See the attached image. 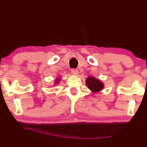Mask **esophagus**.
I'll return each instance as SVG.
<instances>
[{"label":"esophagus","mask_w":147,"mask_h":147,"mask_svg":"<svg viewBox=\"0 0 147 147\" xmlns=\"http://www.w3.org/2000/svg\"><path fill=\"white\" fill-rule=\"evenodd\" d=\"M71 72L73 75H77L79 74L78 70H76V69H72V70H71Z\"/></svg>","instance_id":"34e87169"}]
</instances>
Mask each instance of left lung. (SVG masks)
Wrapping results in <instances>:
<instances>
[{
	"label": "left lung",
	"instance_id": "8db88e82",
	"mask_svg": "<svg viewBox=\"0 0 147 147\" xmlns=\"http://www.w3.org/2000/svg\"><path fill=\"white\" fill-rule=\"evenodd\" d=\"M86 84L87 87L94 93L102 90L104 88V84L99 79L94 77H88L86 79Z\"/></svg>",
	"mask_w": 147,
	"mask_h": 147
}]
</instances>
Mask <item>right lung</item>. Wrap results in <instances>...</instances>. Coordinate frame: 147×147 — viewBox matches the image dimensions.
<instances>
[{"label": "right lung", "mask_w": 147, "mask_h": 147, "mask_svg": "<svg viewBox=\"0 0 147 147\" xmlns=\"http://www.w3.org/2000/svg\"><path fill=\"white\" fill-rule=\"evenodd\" d=\"M60 81H61V77H57L55 80V84H54V85L55 86V85H57V84H59V83L60 82Z\"/></svg>", "instance_id": "1"}]
</instances>
